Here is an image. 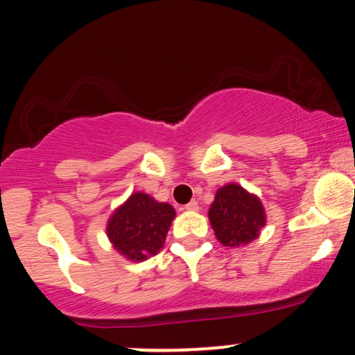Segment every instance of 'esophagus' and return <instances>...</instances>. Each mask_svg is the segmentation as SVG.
I'll return each mask as SVG.
<instances>
[{
  "label": "esophagus",
  "instance_id": "1",
  "mask_svg": "<svg viewBox=\"0 0 355 355\" xmlns=\"http://www.w3.org/2000/svg\"><path fill=\"white\" fill-rule=\"evenodd\" d=\"M184 208L188 209V211H198V209H200V207H198V203H196V201H189V203L186 205Z\"/></svg>",
  "mask_w": 355,
  "mask_h": 355
}]
</instances>
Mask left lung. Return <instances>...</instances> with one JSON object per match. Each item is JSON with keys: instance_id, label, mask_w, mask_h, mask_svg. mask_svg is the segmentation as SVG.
<instances>
[{"instance_id": "1", "label": "left lung", "mask_w": 355, "mask_h": 355, "mask_svg": "<svg viewBox=\"0 0 355 355\" xmlns=\"http://www.w3.org/2000/svg\"><path fill=\"white\" fill-rule=\"evenodd\" d=\"M208 218L222 245L240 247L259 237L266 225V211L255 194L228 182L216 191Z\"/></svg>"}]
</instances>
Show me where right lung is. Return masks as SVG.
<instances>
[{"instance_id":"add662e5","label":"right lung","mask_w":355,"mask_h":355,"mask_svg":"<svg viewBox=\"0 0 355 355\" xmlns=\"http://www.w3.org/2000/svg\"><path fill=\"white\" fill-rule=\"evenodd\" d=\"M174 216L169 203L137 191L110 216L106 235L123 257L142 262L161 252Z\"/></svg>"}]
</instances>
